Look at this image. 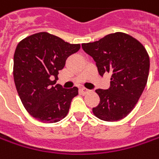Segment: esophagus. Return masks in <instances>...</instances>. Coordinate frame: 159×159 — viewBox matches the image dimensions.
I'll return each mask as SVG.
<instances>
[{
	"label": "esophagus",
	"instance_id": "34e87169",
	"mask_svg": "<svg viewBox=\"0 0 159 159\" xmlns=\"http://www.w3.org/2000/svg\"><path fill=\"white\" fill-rule=\"evenodd\" d=\"M80 92H81V94L86 95V94L89 93V92H90V90H89V89H85V88H82V89H80Z\"/></svg>",
	"mask_w": 159,
	"mask_h": 159
}]
</instances>
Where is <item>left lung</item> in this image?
Returning a JSON list of instances; mask_svg holds the SVG:
<instances>
[{
  "label": "left lung",
  "mask_w": 159,
  "mask_h": 159,
  "mask_svg": "<svg viewBox=\"0 0 159 159\" xmlns=\"http://www.w3.org/2000/svg\"><path fill=\"white\" fill-rule=\"evenodd\" d=\"M82 49L96 61L100 76L112 75L108 89L96 90L100 102L93 114L107 122L122 120L135 107L147 84L149 56L145 47L130 35L116 32L82 44Z\"/></svg>",
  "instance_id": "1"
}]
</instances>
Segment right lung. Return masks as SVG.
Returning a JSON list of instances; mask_svg holds the SVG:
<instances>
[{"mask_svg": "<svg viewBox=\"0 0 159 159\" xmlns=\"http://www.w3.org/2000/svg\"><path fill=\"white\" fill-rule=\"evenodd\" d=\"M80 48V44H70L47 32L31 35L17 45L13 64L15 86L24 107L38 121L56 123L68 115L79 89H65L54 84L66 59Z\"/></svg>", "mask_w": 159, "mask_h": 159, "instance_id": "obj_1", "label": "right lung"}]
</instances>
